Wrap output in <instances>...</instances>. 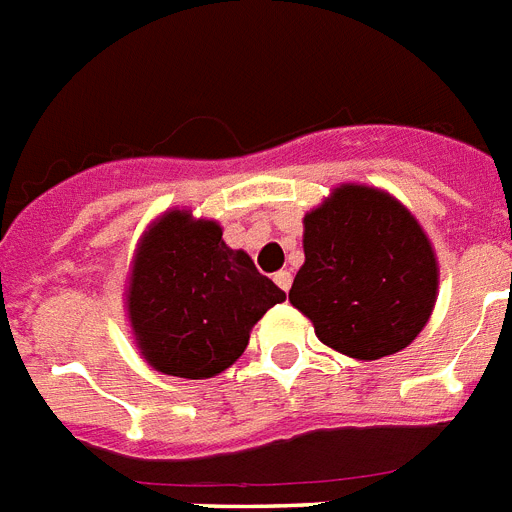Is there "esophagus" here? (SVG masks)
Returning a JSON list of instances; mask_svg holds the SVG:
<instances>
[{
	"mask_svg": "<svg viewBox=\"0 0 512 512\" xmlns=\"http://www.w3.org/2000/svg\"><path fill=\"white\" fill-rule=\"evenodd\" d=\"M274 282H277V285H280L282 290L287 293V290H290V285H293V274L287 272V269H282V272L274 274Z\"/></svg>",
	"mask_w": 512,
	"mask_h": 512,
	"instance_id": "esophagus-1",
	"label": "esophagus"
}]
</instances>
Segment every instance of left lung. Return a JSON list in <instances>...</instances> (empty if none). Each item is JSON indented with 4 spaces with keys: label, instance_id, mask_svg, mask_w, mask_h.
Wrapping results in <instances>:
<instances>
[{
    "label": "left lung",
    "instance_id": "left-lung-1",
    "mask_svg": "<svg viewBox=\"0 0 512 512\" xmlns=\"http://www.w3.org/2000/svg\"><path fill=\"white\" fill-rule=\"evenodd\" d=\"M303 225L290 303L316 337L358 361L411 345L437 298V259L411 211L382 190L342 185Z\"/></svg>",
    "mask_w": 512,
    "mask_h": 512
}]
</instances>
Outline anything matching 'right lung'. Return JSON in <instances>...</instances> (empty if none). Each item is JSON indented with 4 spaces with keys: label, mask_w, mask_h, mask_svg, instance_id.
I'll return each instance as SVG.
<instances>
[{
    "label": "right lung",
    "mask_w": 512,
    "mask_h": 512,
    "mask_svg": "<svg viewBox=\"0 0 512 512\" xmlns=\"http://www.w3.org/2000/svg\"><path fill=\"white\" fill-rule=\"evenodd\" d=\"M285 293L232 251L217 222L164 214L141 240L128 314L143 358L162 374L209 379L243 356L251 327Z\"/></svg>",
    "instance_id": "1"
}]
</instances>
